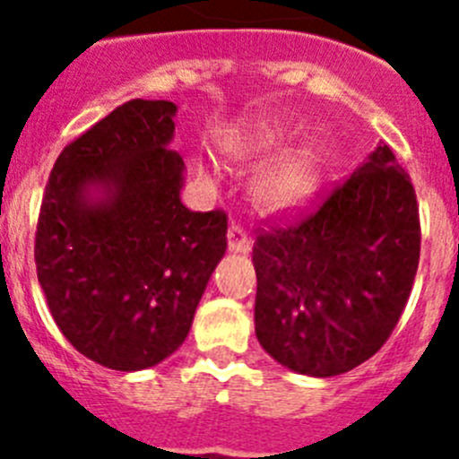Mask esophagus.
<instances>
[{
	"label": "esophagus",
	"instance_id": "1",
	"mask_svg": "<svg viewBox=\"0 0 459 459\" xmlns=\"http://www.w3.org/2000/svg\"><path fill=\"white\" fill-rule=\"evenodd\" d=\"M227 246H230V250H234V253H246V250L250 248L248 232H246L241 225H232L227 230Z\"/></svg>",
	"mask_w": 459,
	"mask_h": 459
}]
</instances>
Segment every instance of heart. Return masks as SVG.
<instances>
[{
    "label": "heart",
    "mask_w": 459,
    "mask_h": 459,
    "mask_svg": "<svg viewBox=\"0 0 459 459\" xmlns=\"http://www.w3.org/2000/svg\"><path fill=\"white\" fill-rule=\"evenodd\" d=\"M317 188V160L299 152L280 158L255 184V200L266 211H291L306 204Z\"/></svg>",
    "instance_id": "obj_1"
}]
</instances>
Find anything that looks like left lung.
I'll use <instances>...</instances> for the list:
<instances>
[{"label":"left lung","instance_id":"1","mask_svg":"<svg viewBox=\"0 0 459 459\" xmlns=\"http://www.w3.org/2000/svg\"><path fill=\"white\" fill-rule=\"evenodd\" d=\"M419 257L416 190L379 144L319 204L257 230L259 344L301 375L354 370L391 338Z\"/></svg>","mask_w":459,"mask_h":459}]
</instances>
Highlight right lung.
Segmentation results:
<instances>
[{"mask_svg":"<svg viewBox=\"0 0 459 459\" xmlns=\"http://www.w3.org/2000/svg\"><path fill=\"white\" fill-rule=\"evenodd\" d=\"M177 105L133 99L66 144L36 225V275L64 338L109 370L179 350L227 250L225 211L181 204Z\"/></svg>","mask_w":459,"mask_h":459,"instance_id":"right-lung-1","label":"right lung"}]
</instances>
